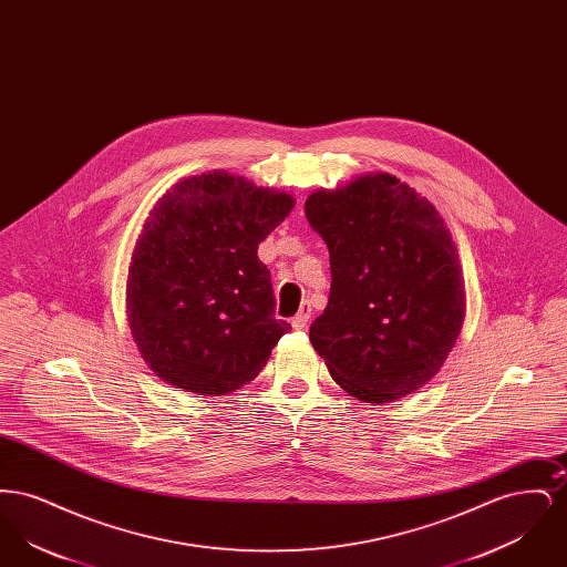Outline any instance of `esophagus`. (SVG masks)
Listing matches in <instances>:
<instances>
[{"label":"esophagus","mask_w":567,"mask_h":567,"mask_svg":"<svg viewBox=\"0 0 567 567\" xmlns=\"http://www.w3.org/2000/svg\"><path fill=\"white\" fill-rule=\"evenodd\" d=\"M310 315H312V308H310V303H301L299 312H297L296 317L291 319L293 329H303V327L308 324V321H310Z\"/></svg>","instance_id":"1"}]
</instances>
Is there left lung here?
Here are the masks:
<instances>
[{"instance_id":"obj_1","label":"left lung","mask_w":567,"mask_h":567,"mask_svg":"<svg viewBox=\"0 0 567 567\" xmlns=\"http://www.w3.org/2000/svg\"><path fill=\"white\" fill-rule=\"evenodd\" d=\"M306 216L329 248L331 289L310 342L331 378L377 405L425 386L465 319L457 246L444 218L386 172L310 193Z\"/></svg>"}]
</instances>
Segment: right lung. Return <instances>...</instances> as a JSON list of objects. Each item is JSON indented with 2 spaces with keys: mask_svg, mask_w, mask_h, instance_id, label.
Returning <instances> with one entry per match:
<instances>
[{
  "mask_svg": "<svg viewBox=\"0 0 567 567\" xmlns=\"http://www.w3.org/2000/svg\"><path fill=\"white\" fill-rule=\"evenodd\" d=\"M293 204L225 169L178 181L157 199L135 240L125 306L137 351L163 382L216 398L266 368L291 324L274 319L257 248Z\"/></svg>",
  "mask_w": 567,
  "mask_h": 567,
  "instance_id": "add662e5",
  "label": "right lung"
}]
</instances>
